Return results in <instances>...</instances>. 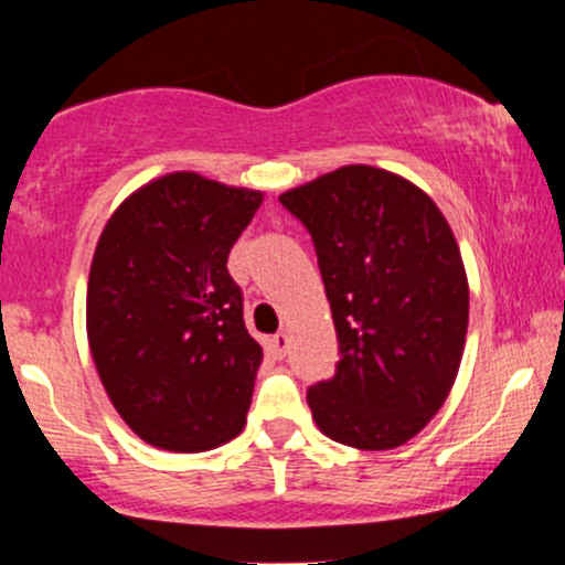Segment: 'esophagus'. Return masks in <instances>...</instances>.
Wrapping results in <instances>:
<instances>
[{"instance_id":"obj_1","label":"esophagus","mask_w":565,"mask_h":565,"mask_svg":"<svg viewBox=\"0 0 565 565\" xmlns=\"http://www.w3.org/2000/svg\"><path fill=\"white\" fill-rule=\"evenodd\" d=\"M270 345H274L278 359H284V355H287V350H289V337H287V332L274 334V340H270Z\"/></svg>"}]
</instances>
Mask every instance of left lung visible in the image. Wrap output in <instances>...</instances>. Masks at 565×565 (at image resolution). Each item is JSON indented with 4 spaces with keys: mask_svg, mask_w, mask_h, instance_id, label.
I'll return each instance as SVG.
<instances>
[{
    "mask_svg": "<svg viewBox=\"0 0 565 565\" xmlns=\"http://www.w3.org/2000/svg\"><path fill=\"white\" fill-rule=\"evenodd\" d=\"M313 238L340 361L308 387L323 436L395 449L444 406L468 334L462 255L438 206L398 174L350 164L278 196Z\"/></svg>",
    "mask_w": 565,
    "mask_h": 565,
    "instance_id": "left-lung-1",
    "label": "left lung"
}]
</instances>
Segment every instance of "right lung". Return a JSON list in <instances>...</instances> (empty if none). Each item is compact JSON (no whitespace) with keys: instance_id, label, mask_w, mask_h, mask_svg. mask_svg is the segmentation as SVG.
Returning a JSON list of instances; mask_svg holds the SVG:
<instances>
[{"instance_id":"obj_1","label":"right lung","mask_w":565,"mask_h":565,"mask_svg":"<svg viewBox=\"0 0 565 565\" xmlns=\"http://www.w3.org/2000/svg\"><path fill=\"white\" fill-rule=\"evenodd\" d=\"M260 191L174 172L132 193L97 242L89 350L108 398L146 444L206 451L236 438L263 348L228 255Z\"/></svg>"}]
</instances>
